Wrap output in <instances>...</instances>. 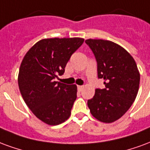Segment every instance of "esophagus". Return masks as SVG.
<instances>
[{
	"label": "esophagus",
	"mask_w": 150,
	"mask_h": 150,
	"mask_svg": "<svg viewBox=\"0 0 150 150\" xmlns=\"http://www.w3.org/2000/svg\"><path fill=\"white\" fill-rule=\"evenodd\" d=\"M83 88H84V86H77V88H78V90H79V91H81V90L83 89Z\"/></svg>",
	"instance_id": "obj_1"
}]
</instances>
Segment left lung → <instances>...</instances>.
Here are the masks:
<instances>
[{
  "label": "left lung",
  "instance_id": "obj_1",
  "mask_svg": "<svg viewBox=\"0 0 150 150\" xmlns=\"http://www.w3.org/2000/svg\"><path fill=\"white\" fill-rule=\"evenodd\" d=\"M86 43L98 62V78L105 80V86L95 90L88 106L97 120L112 123L133 103L139 88L140 73L133 57L121 45L101 39H88Z\"/></svg>",
  "mask_w": 150,
  "mask_h": 150
}]
</instances>
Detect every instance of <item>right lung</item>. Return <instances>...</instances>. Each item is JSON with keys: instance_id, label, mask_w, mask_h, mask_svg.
Wrapping results in <instances>:
<instances>
[{"instance_id": "1", "label": "right lung", "mask_w": 150, "mask_h": 150, "mask_svg": "<svg viewBox=\"0 0 150 150\" xmlns=\"http://www.w3.org/2000/svg\"><path fill=\"white\" fill-rule=\"evenodd\" d=\"M83 42L80 38L42 39L23 58L18 74L21 94L33 113L45 124L57 125L70 117L76 86L54 79L64 74L70 57Z\"/></svg>"}]
</instances>
